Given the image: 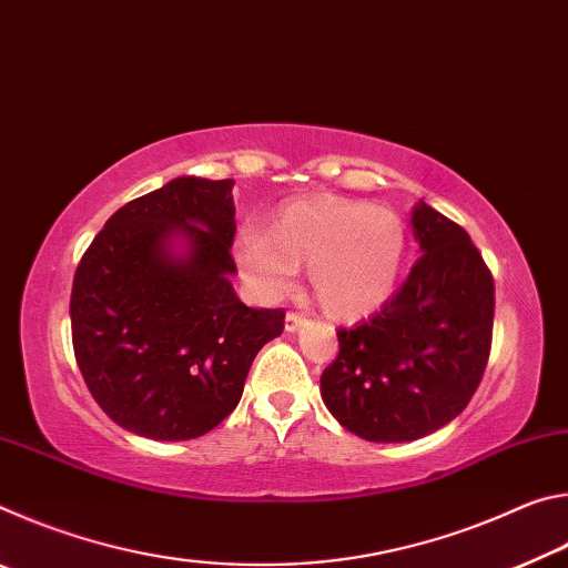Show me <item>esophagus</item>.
<instances>
[{
  "label": "esophagus",
  "mask_w": 568,
  "mask_h": 568,
  "mask_svg": "<svg viewBox=\"0 0 568 568\" xmlns=\"http://www.w3.org/2000/svg\"><path fill=\"white\" fill-rule=\"evenodd\" d=\"M303 323H305V315H303V313L291 311V313L285 315V331H287V333H295L297 328H301Z\"/></svg>",
  "instance_id": "obj_1"
}]
</instances>
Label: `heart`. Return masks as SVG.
I'll return each mask as SVG.
<instances>
[{"label":"heart","mask_w":568,"mask_h":568,"mask_svg":"<svg viewBox=\"0 0 568 568\" xmlns=\"http://www.w3.org/2000/svg\"><path fill=\"white\" fill-rule=\"evenodd\" d=\"M408 250L403 217L386 205L311 195L277 210L271 230L250 225L237 235L240 271L265 295L293 287L307 265L315 303L341 321L363 318L396 291Z\"/></svg>","instance_id":"heart-1"}]
</instances>
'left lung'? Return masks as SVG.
<instances>
[{
    "mask_svg": "<svg viewBox=\"0 0 568 568\" xmlns=\"http://www.w3.org/2000/svg\"><path fill=\"white\" fill-rule=\"evenodd\" d=\"M420 257L400 291L355 328L321 376L323 403L365 440L434 434L474 398L494 331V277L468 233L420 203L410 215Z\"/></svg>",
    "mask_w": 568,
    "mask_h": 568,
    "instance_id": "left-lung-1",
    "label": "left lung"
}]
</instances>
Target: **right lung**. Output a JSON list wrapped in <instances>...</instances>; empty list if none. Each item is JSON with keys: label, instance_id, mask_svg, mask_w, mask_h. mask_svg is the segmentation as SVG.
Listing matches in <instances>:
<instances>
[{"label": "right lung", "instance_id": "add662e5", "mask_svg": "<svg viewBox=\"0 0 568 568\" xmlns=\"http://www.w3.org/2000/svg\"><path fill=\"white\" fill-rule=\"evenodd\" d=\"M233 185L170 180L122 205L77 265L74 358L98 406L130 434L205 436L235 410L257 351L283 333V307H247L230 283ZM172 236L186 240L185 256Z\"/></svg>", "mask_w": 568, "mask_h": 568}]
</instances>
